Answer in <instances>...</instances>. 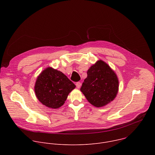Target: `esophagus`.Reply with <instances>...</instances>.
<instances>
[{"label": "esophagus", "mask_w": 155, "mask_h": 155, "mask_svg": "<svg viewBox=\"0 0 155 155\" xmlns=\"http://www.w3.org/2000/svg\"><path fill=\"white\" fill-rule=\"evenodd\" d=\"M76 86H77V88H80V86H81V83L80 82H77L76 83Z\"/></svg>", "instance_id": "34e87169"}]
</instances>
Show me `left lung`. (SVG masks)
Wrapping results in <instances>:
<instances>
[{
	"mask_svg": "<svg viewBox=\"0 0 155 155\" xmlns=\"http://www.w3.org/2000/svg\"><path fill=\"white\" fill-rule=\"evenodd\" d=\"M80 91L91 104L101 107L112 101L118 91L119 82L115 72L102 60L93 65Z\"/></svg>",
	"mask_w": 155,
	"mask_h": 155,
	"instance_id": "left-lung-1",
	"label": "left lung"
}]
</instances>
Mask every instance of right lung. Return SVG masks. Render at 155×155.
<instances>
[{"label":"right lung","mask_w":155,"mask_h":155,"mask_svg":"<svg viewBox=\"0 0 155 155\" xmlns=\"http://www.w3.org/2000/svg\"><path fill=\"white\" fill-rule=\"evenodd\" d=\"M75 85L62 72L47 68L38 76L34 90L38 101L51 108L61 107Z\"/></svg>","instance_id":"obj_1"}]
</instances>
